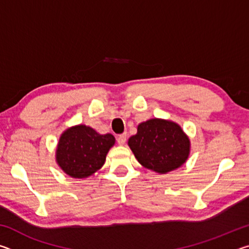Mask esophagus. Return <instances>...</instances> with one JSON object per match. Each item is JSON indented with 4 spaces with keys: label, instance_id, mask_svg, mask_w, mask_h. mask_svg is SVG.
<instances>
[{
    "label": "esophagus",
    "instance_id": "esophagus-1",
    "mask_svg": "<svg viewBox=\"0 0 249 249\" xmlns=\"http://www.w3.org/2000/svg\"><path fill=\"white\" fill-rule=\"evenodd\" d=\"M126 137H127V135H126V133H123V134H121V135H119V136H117V144L119 145H124L125 142H126Z\"/></svg>",
    "mask_w": 249,
    "mask_h": 249
}]
</instances>
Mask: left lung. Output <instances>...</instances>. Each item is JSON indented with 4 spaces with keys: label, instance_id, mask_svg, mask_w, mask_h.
<instances>
[{
    "label": "left lung",
    "instance_id": "left-lung-1",
    "mask_svg": "<svg viewBox=\"0 0 249 249\" xmlns=\"http://www.w3.org/2000/svg\"><path fill=\"white\" fill-rule=\"evenodd\" d=\"M128 145L141 165L167 174L183 165L190 153V141L178 124L153 119L141 123Z\"/></svg>",
    "mask_w": 249,
    "mask_h": 249
}]
</instances>
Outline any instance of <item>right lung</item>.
Masks as SVG:
<instances>
[{"label":"right lung","instance_id":"add662e5","mask_svg":"<svg viewBox=\"0 0 249 249\" xmlns=\"http://www.w3.org/2000/svg\"><path fill=\"white\" fill-rule=\"evenodd\" d=\"M111 134L101 135L86 125L67 129L57 147V162L67 175L87 178L104 165L107 151L114 145Z\"/></svg>","mask_w":249,"mask_h":249}]
</instances>
